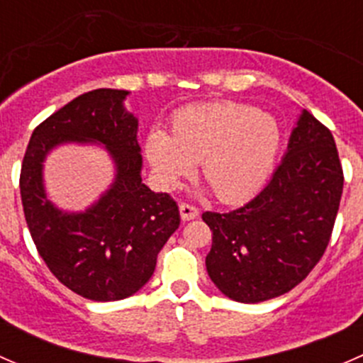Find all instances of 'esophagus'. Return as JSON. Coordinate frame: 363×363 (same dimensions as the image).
I'll list each match as a JSON object with an SVG mask.
<instances>
[{
	"instance_id": "34e87169",
	"label": "esophagus",
	"mask_w": 363,
	"mask_h": 363,
	"mask_svg": "<svg viewBox=\"0 0 363 363\" xmlns=\"http://www.w3.org/2000/svg\"><path fill=\"white\" fill-rule=\"evenodd\" d=\"M179 212H181L182 221H191V219L199 218V214H200L199 208H196L195 205H189V203L179 205Z\"/></svg>"
}]
</instances>
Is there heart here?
<instances>
[{
	"label": "heart",
	"instance_id": "b5f03b06",
	"mask_svg": "<svg viewBox=\"0 0 363 363\" xmlns=\"http://www.w3.org/2000/svg\"><path fill=\"white\" fill-rule=\"evenodd\" d=\"M145 156L160 181L175 186L202 160V177L223 203L246 202L269 181L281 149V128L270 113L237 101L182 108L172 135L151 130Z\"/></svg>",
	"mask_w": 363,
	"mask_h": 363
}]
</instances>
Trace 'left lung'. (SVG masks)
<instances>
[{"mask_svg": "<svg viewBox=\"0 0 363 363\" xmlns=\"http://www.w3.org/2000/svg\"><path fill=\"white\" fill-rule=\"evenodd\" d=\"M342 184L330 130L302 111L265 188L233 211L202 214L212 230L205 258L212 283L242 303L294 290L327 250Z\"/></svg>", "mask_w": 363, "mask_h": 363, "instance_id": "obj_1", "label": "left lung"}]
</instances>
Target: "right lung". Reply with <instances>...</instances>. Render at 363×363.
Here are the masks:
<instances>
[{
    "mask_svg": "<svg viewBox=\"0 0 363 363\" xmlns=\"http://www.w3.org/2000/svg\"><path fill=\"white\" fill-rule=\"evenodd\" d=\"M124 89L80 94L33 131L21 168V199L36 250L50 272L77 295L111 302L137 294L179 228L177 203L142 182L138 119ZM65 143L104 145L114 163L111 188L91 208H56L43 184V161Z\"/></svg>",
    "mask_w": 363,
    "mask_h": 363,
    "instance_id": "obj_1",
    "label": "right lung"
}]
</instances>
